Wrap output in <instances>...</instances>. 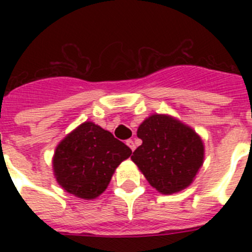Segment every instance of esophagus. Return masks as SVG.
I'll use <instances>...</instances> for the list:
<instances>
[{
    "mask_svg": "<svg viewBox=\"0 0 252 252\" xmlns=\"http://www.w3.org/2000/svg\"><path fill=\"white\" fill-rule=\"evenodd\" d=\"M126 145H127L128 146V148H130L131 149V150H135V149H136V145H135V142H133L132 141V140H127V141H126Z\"/></svg>",
    "mask_w": 252,
    "mask_h": 252,
    "instance_id": "1",
    "label": "esophagus"
}]
</instances>
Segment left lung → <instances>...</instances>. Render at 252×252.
I'll return each mask as SVG.
<instances>
[{
	"label": "left lung",
	"mask_w": 252,
	"mask_h": 252,
	"mask_svg": "<svg viewBox=\"0 0 252 252\" xmlns=\"http://www.w3.org/2000/svg\"><path fill=\"white\" fill-rule=\"evenodd\" d=\"M137 137L142 144L131 160L153 188L173 194L193 183L203 165L204 145L190 126L170 115L154 113L141 122Z\"/></svg>",
	"instance_id": "obj_1"
}]
</instances>
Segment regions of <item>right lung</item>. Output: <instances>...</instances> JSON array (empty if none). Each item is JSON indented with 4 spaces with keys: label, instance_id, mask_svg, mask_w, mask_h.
Wrapping results in <instances>:
<instances>
[{
    "label": "right lung",
    "instance_id": "obj_1",
    "mask_svg": "<svg viewBox=\"0 0 252 252\" xmlns=\"http://www.w3.org/2000/svg\"><path fill=\"white\" fill-rule=\"evenodd\" d=\"M131 149L110 131L86 121L55 148L53 171L58 184L81 199H95L110 184L116 168L130 158Z\"/></svg>",
    "mask_w": 252,
    "mask_h": 252
}]
</instances>
